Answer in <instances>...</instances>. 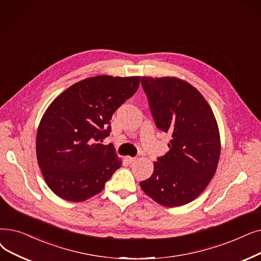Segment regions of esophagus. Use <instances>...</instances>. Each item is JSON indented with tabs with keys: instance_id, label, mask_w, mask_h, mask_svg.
Returning <instances> with one entry per match:
<instances>
[{
	"instance_id": "1",
	"label": "esophagus",
	"mask_w": 261,
	"mask_h": 261,
	"mask_svg": "<svg viewBox=\"0 0 261 261\" xmlns=\"http://www.w3.org/2000/svg\"><path fill=\"white\" fill-rule=\"evenodd\" d=\"M135 160H137V158H134V156H126V161H127L128 163H132V162H134Z\"/></svg>"
}]
</instances>
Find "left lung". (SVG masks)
Returning a JSON list of instances; mask_svg holds the SVG:
<instances>
[{"label":"left lung","mask_w":261,"mask_h":261,"mask_svg":"<svg viewBox=\"0 0 261 261\" xmlns=\"http://www.w3.org/2000/svg\"><path fill=\"white\" fill-rule=\"evenodd\" d=\"M158 129L171 133L169 151L153 163L140 186L153 200L178 207L194 200L217 171L221 144L217 120L198 90L176 77L142 76Z\"/></svg>","instance_id":"8db88e82"}]
</instances>
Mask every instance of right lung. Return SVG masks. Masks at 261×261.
Instances as JSON below:
<instances>
[{
    "label": "right lung",
    "instance_id": "1",
    "mask_svg": "<svg viewBox=\"0 0 261 261\" xmlns=\"http://www.w3.org/2000/svg\"><path fill=\"white\" fill-rule=\"evenodd\" d=\"M139 76L85 79L55 98L37 131L38 165L48 187L63 199L83 201L100 193L121 166L111 133L114 112L131 98Z\"/></svg>",
    "mask_w": 261,
    "mask_h": 261
}]
</instances>
